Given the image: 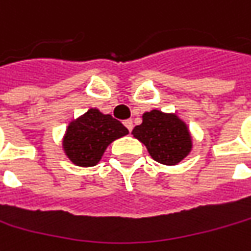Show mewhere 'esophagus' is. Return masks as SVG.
Segmentation results:
<instances>
[{
  "mask_svg": "<svg viewBox=\"0 0 251 251\" xmlns=\"http://www.w3.org/2000/svg\"><path fill=\"white\" fill-rule=\"evenodd\" d=\"M124 126H126V127L128 128V131H131V130H132V120H126V121H124Z\"/></svg>",
  "mask_w": 251,
  "mask_h": 251,
  "instance_id": "esophagus-1",
  "label": "esophagus"
}]
</instances>
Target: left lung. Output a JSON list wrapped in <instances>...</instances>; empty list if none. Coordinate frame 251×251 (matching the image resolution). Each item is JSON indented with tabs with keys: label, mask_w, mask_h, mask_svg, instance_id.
<instances>
[{
	"label": "left lung",
	"mask_w": 251,
	"mask_h": 251,
	"mask_svg": "<svg viewBox=\"0 0 251 251\" xmlns=\"http://www.w3.org/2000/svg\"><path fill=\"white\" fill-rule=\"evenodd\" d=\"M147 147L152 159L164 165H176L192 151L194 141L188 124L176 113L151 110L143 114V123L131 132Z\"/></svg>",
	"instance_id": "8db88e82"
}]
</instances>
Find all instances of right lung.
Here are the masks:
<instances>
[{"label": "right lung", "mask_w": 251, "mask_h": 251, "mask_svg": "<svg viewBox=\"0 0 251 251\" xmlns=\"http://www.w3.org/2000/svg\"><path fill=\"white\" fill-rule=\"evenodd\" d=\"M127 134L128 130L119 120L92 107L68 124L62 148L75 165L94 167L100 162L107 147Z\"/></svg>", "instance_id": "1"}]
</instances>
